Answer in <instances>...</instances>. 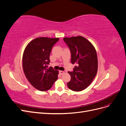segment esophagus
<instances>
[{
  "label": "esophagus",
  "mask_w": 126,
  "mask_h": 126,
  "mask_svg": "<svg viewBox=\"0 0 126 126\" xmlns=\"http://www.w3.org/2000/svg\"><path fill=\"white\" fill-rule=\"evenodd\" d=\"M64 72L63 71H59V74H60L61 75H62L64 74Z\"/></svg>",
  "instance_id": "1"
}]
</instances>
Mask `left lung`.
<instances>
[{"label": "left lung", "mask_w": 126, "mask_h": 126, "mask_svg": "<svg viewBox=\"0 0 126 126\" xmlns=\"http://www.w3.org/2000/svg\"><path fill=\"white\" fill-rule=\"evenodd\" d=\"M63 40L70 50L71 63L76 64L73 72H68L71 76L68 87L72 91H82L90 85L97 75L96 50L89 41L81 36L64 37Z\"/></svg>", "instance_id": "1"}]
</instances>
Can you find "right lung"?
Returning <instances> with one entry per match:
<instances>
[{
  "mask_svg": "<svg viewBox=\"0 0 126 126\" xmlns=\"http://www.w3.org/2000/svg\"><path fill=\"white\" fill-rule=\"evenodd\" d=\"M59 38L39 37L27 45L22 56V68L26 78L34 88L41 91L50 89L58 79L59 71L51 67L49 56Z\"/></svg>",
  "mask_w": 126,
  "mask_h": 126,
  "instance_id": "obj_1",
  "label": "right lung"
}]
</instances>
